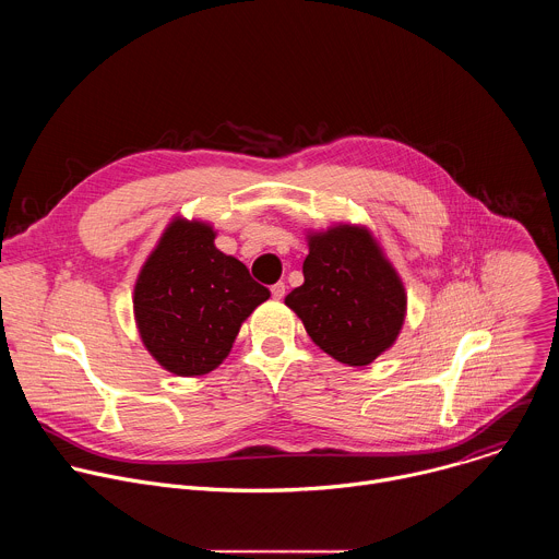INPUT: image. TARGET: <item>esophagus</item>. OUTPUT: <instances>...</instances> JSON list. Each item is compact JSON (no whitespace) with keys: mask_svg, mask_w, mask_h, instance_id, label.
I'll use <instances>...</instances> for the list:
<instances>
[{"mask_svg":"<svg viewBox=\"0 0 559 559\" xmlns=\"http://www.w3.org/2000/svg\"><path fill=\"white\" fill-rule=\"evenodd\" d=\"M285 292H287L285 283H276V285H272V298H274V300H283V298H285Z\"/></svg>","mask_w":559,"mask_h":559,"instance_id":"obj_1","label":"esophagus"}]
</instances>
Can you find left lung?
I'll use <instances>...</instances> for the list:
<instances>
[{
    "mask_svg": "<svg viewBox=\"0 0 559 559\" xmlns=\"http://www.w3.org/2000/svg\"><path fill=\"white\" fill-rule=\"evenodd\" d=\"M305 283L285 296L309 338L349 367H365L403 330L405 285L362 225L338 223L307 234Z\"/></svg>",
    "mask_w": 559,
    "mask_h": 559,
    "instance_id": "obj_1",
    "label": "left lung"
}]
</instances>
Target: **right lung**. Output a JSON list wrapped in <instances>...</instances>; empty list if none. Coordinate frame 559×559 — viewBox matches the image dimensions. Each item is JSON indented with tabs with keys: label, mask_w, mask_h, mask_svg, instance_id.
Here are the masks:
<instances>
[{
	"label": "right lung",
	"mask_w": 559,
	"mask_h": 559,
	"mask_svg": "<svg viewBox=\"0 0 559 559\" xmlns=\"http://www.w3.org/2000/svg\"><path fill=\"white\" fill-rule=\"evenodd\" d=\"M214 238L205 221L173 218L134 283L139 336L177 376L216 369L246 318L270 298L241 261L216 250Z\"/></svg>",
	"instance_id": "1"
}]
</instances>
